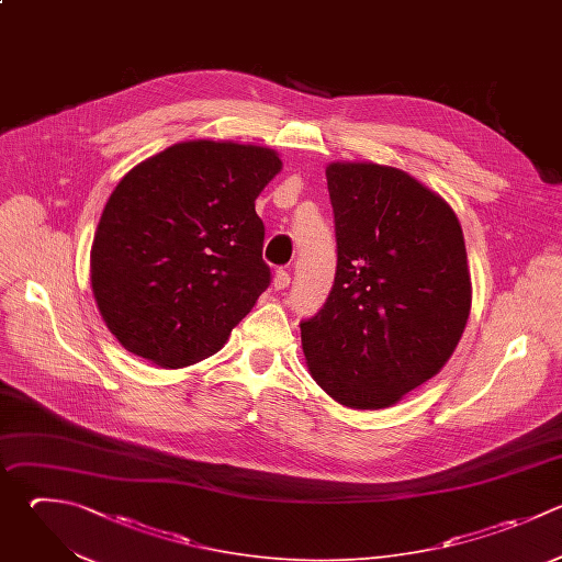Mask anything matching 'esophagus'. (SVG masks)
<instances>
[{"label": "esophagus", "instance_id": "esophagus-1", "mask_svg": "<svg viewBox=\"0 0 562 562\" xmlns=\"http://www.w3.org/2000/svg\"><path fill=\"white\" fill-rule=\"evenodd\" d=\"M272 285H274V290H285L290 285V274L285 270H277Z\"/></svg>", "mask_w": 562, "mask_h": 562}]
</instances>
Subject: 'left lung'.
Listing matches in <instances>:
<instances>
[{
  "instance_id": "8db88e82",
  "label": "left lung",
  "mask_w": 562,
  "mask_h": 562,
  "mask_svg": "<svg viewBox=\"0 0 562 562\" xmlns=\"http://www.w3.org/2000/svg\"><path fill=\"white\" fill-rule=\"evenodd\" d=\"M336 228L334 288L301 321L307 369L336 402L375 411L452 356L472 288L454 211L408 173L373 162L325 171Z\"/></svg>"
}]
</instances>
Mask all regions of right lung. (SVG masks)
Wrapping results in <instances>:
<instances>
[{
	"label": "right lung",
	"mask_w": 562,
	"mask_h": 562,
	"mask_svg": "<svg viewBox=\"0 0 562 562\" xmlns=\"http://www.w3.org/2000/svg\"><path fill=\"white\" fill-rule=\"evenodd\" d=\"M279 171L268 147L191 140L119 182L94 235L90 279L127 351L180 369L224 347L270 285L255 200Z\"/></svg>",
	"instance_id": "add662e5"
}]
</instances>
